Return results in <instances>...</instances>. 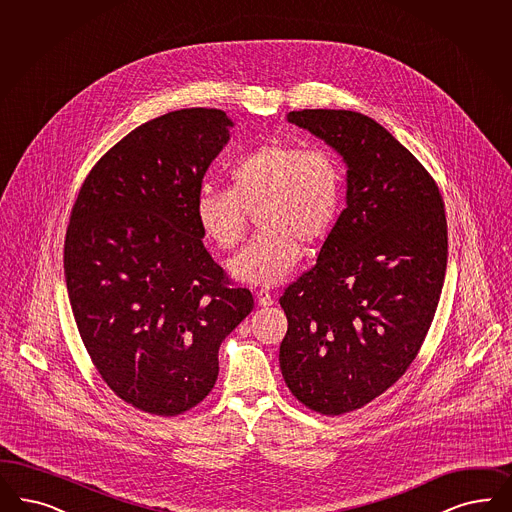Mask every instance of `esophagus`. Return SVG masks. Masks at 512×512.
<instances>
[{"instance_id":"esophagus-1","label":"esophagus","mask_w":512,"mask_h":512,"mask_svg":"<svg viewBox=\"0 0 512 512\" xmlns=\"http://www.w3.org/2000/svg\"><path fill=\"white\" fill-rule=\"evenodd\" d=\"M256 298H258V303L262 305V307H269V305H273L275 303V298H273V294L269 292V290H258L256 292Z\"/></svg>"}]
</instances>
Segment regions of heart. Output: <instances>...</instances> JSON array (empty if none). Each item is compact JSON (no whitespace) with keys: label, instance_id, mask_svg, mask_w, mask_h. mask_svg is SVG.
<instances>
[{"label":"heart","instance_id":"1","mask_svg":"<svg viewBox=\"0 0 512 512\" xmlns=\"http://www.w3.org/2000/svg\"><path fill=\"white\" fill-rule=\"evenodd\" d=\"M229 176L231 188L199 190L197 222L218 247L231 250L245 239L250 212L260 210L258 222L264 231L229 262V271L243 283H281L302 260L300 241L322 239L340 214V161L319 146L302 150L286 142H267L239 157Z\"/></svg>","mask_w":512,"mask_h":512}]
</instances>
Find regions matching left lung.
I'll list each match as a JSON object with an SVG mask.
<instances>
[{"mask_svg":"<svg viewBox=\"0 0 512 512\" xmlns=\"http://www.w3.org/2000/svg\"><path fill=\"white\" fill-rule=\"evenodd\" d=\"M286 119L347 165V207L317 264L279 300L288 389L322 416H341L385 393L416 359L446 275L444 201L433 176L372 117L302 110Z\"/></svg>","mask_w":512,"mask_h":512,"instance_id":"left-lung-1","label":"left lung"}]
</instances>
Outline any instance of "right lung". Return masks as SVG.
Masks as SVG:
<instances>
[{"mask_svg":"<svg viewBox=\"0 0 512 512\" xmlns=\"http://www.w3.org/2000/svg\"><path fill=\"white\" fill-rule=\"evenodd\" d=\"M231 127L214 108L136 127L100 157L70 216L64 275L79 336L115 395L153 416L209 395L222 341L254 307L212 260L195 216Z\"/></svg>","mask_w":512,"mask_h":512,"instance_id":"right-lung-1","label":"right lung"}]
</instances>
